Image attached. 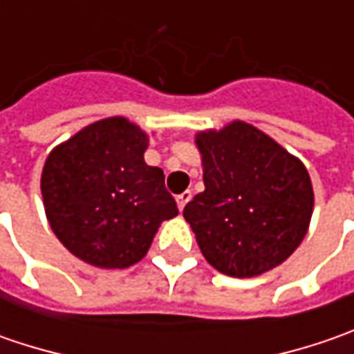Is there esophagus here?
Here are the masks:
<instances>
[{"instance_id":"34e87169","label":"esophagus","mask_w":354,"mask_h":354,"mask_svg":"<svg viewBox=\"0 0 354 354\" xmlns=\"http://www.w3.org/2000/svg\"><path fill=\"white\" fill-rule=\"evenodd\" d=\"M191 201V191H183L181 195H177V207H179V211H183L185 205Z\"/></svg>"}]
</instances>
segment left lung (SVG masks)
Listing matches in <instances>:
<instances>
[{"instance_id":"left-lung-1","label":"left lung","mask_w":354,"mask_h":354,"mask_svg":"<svg viewBox=\"0 0 354 354\" xmlns=\"http://www.w3.org/2000/svg\"><path fill=\"white\" fill-rule=\"evenodd\" d=\"M197 147L205 191L183 216L205 260L232 278L260 276L288 260L313 212L306 165L240 120L197 133Z\"/></svg>"}]
</instances>
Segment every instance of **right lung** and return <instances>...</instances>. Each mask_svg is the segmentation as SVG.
<instances>
[{"instance_id":"obj_1","label":"right lung","mask_w":354,"mask_h":354,"mask_svg":"<svg viewBox=\"0 0 354 354\" xmlns=\"http://www.w3.org/2000/svg\"><path fill=\"white\" fill-rule=\"evenodd\" d=\"M147 133L106 118L48 153L41 193L53 232L86 264L122 270L147 254L157 228L179 214L165 175L143 161Z\"/></svg>"}]
</instances>
